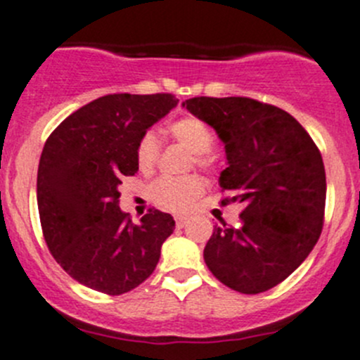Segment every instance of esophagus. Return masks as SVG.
I'll use <instances>...</instances> for the list:
<instances>
[{
    "label": "esophagus",
    "mask_w": 360,
    "mask_h": 360,
    "mask_svg": "<svg viewBox=\"0 0 360 360\" xmlns=\"http://www.w3.org/2000/svg\"><path fill=\"white\" fill-rule=\"evenodd\" d=\"M188 221H190V217L188 216H176V226L184 228L188 224Z\"/></svg>",
    "instance_id": "obj_1"
}]
</instances>
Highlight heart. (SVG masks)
I'll list each match as a JSON object with an SVG mask.
<instances>
[{"mask_svg":"<svg viewBox=\"0 0 360 360\" xmlns=\"http://www.w3.org/2000/svg\"><path fill=\"white\" fill-rule=\"evenodd\" d=\"M170 134L179 144L195 155V162L202 167H210L214 157V132L205 122L197 116H184L170 125ZM160 155V143L153 132H146L137 144V163L141 170H151ZM203 193V181L198 176L160 177L150 188L151 200L167 210H184L191 202Z\"/></svg>","mask_w":360,"mask_h":360,"instance_id":"heart-1","label":"heart"}]
</instances>
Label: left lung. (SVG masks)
<instances>
[{
	"mask_svg": "<svg viewBox=\"0 0 360 360\" xmlns=\"http://www.w3.org/2000/svg\"><path fill=\"white\" fill-rule=\"evenodd\" d=\"M183 106L216 130L228 167L226 202L244 205L238 226L214 228L203 259L214 277L244 294L289 277L317 244L326 172L319 148L288 111L249 97H193Z\"/></svg>",
	"mask_w": 360,
	"mask_h": 360,
	"instance_id": "1",
	"label": "left lung"
}]
</instances>
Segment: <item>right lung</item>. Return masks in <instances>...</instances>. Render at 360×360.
<instances>
[{
  "instance_id": "add662e5",
  "label": "right lung",
  "mask_w": 360,
  "mask_h": 360,
  "mask_svg": "<svg viewBox=\"0 0 360 360\" xmlns=\"http://www.w3.org/2000/svg\"><path fill=\"white\" fill-rule=\"evenodd\" d=\"M176 106L172 94H111L46 139L36 181L43 237L68 275L94 291L116 296L143 284L174 231V217L160 210L134 224L120 209L118 186L139 170L141 137Z\"/></svg>"
}]
</instances>
